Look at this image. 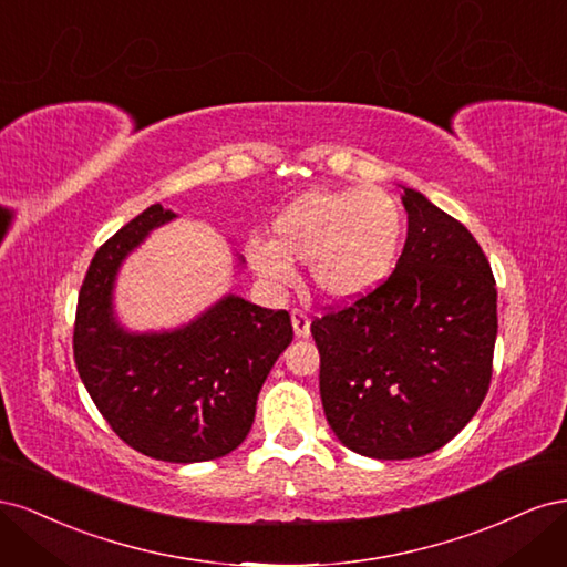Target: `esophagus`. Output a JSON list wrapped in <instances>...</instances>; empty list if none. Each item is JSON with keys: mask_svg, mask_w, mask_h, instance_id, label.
I'll return each instance as SVG.
<instances>
[{"mask_svg": "<svg viewBox=\"0 0 567 567\" xmlns=\"http://www.w3.org/2000/svg\"><path fill=\"white\" fill-rule=\"evenodd\" d=\"M290 323H293V331L298 338L310 336V317H307L302 310L290 312Z\"/></svg>", "mask_w": 567, "mask_h": 567, "instance_id": "obj_1", "label": "esophagus"}]
</instances>
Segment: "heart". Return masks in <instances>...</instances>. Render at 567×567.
Listing matches in <instances>:
<instances>
[{"label": "heart", "mask_w": 567, "mask_h": 567, "mask_svg": "<svg viewBox=\"0 0 567 567\" xmlns=\"http://www.w3.org/2000/svg\"><path fill=\"white\" fill-rule=\"evenodd\" d=\"M269 234V241L248 246V260L267 286H290L293 262H307L323 298L352 302L373 293L398 265L404 213L383 188H319L290 200Z\"/></svg>", "instance_id": "1"}]
</instances>
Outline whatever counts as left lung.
Returning a JSON list of instances; mask_svg holds the SVG:
<instances>
[{
    "instance_id": "1",
    "label": "left lung",
    "mask_w": 567,
    "mask_h": 567,
    "mask_svg": "<svg viewBox=\"0 0 567 567\" xmlns=\"http://www.w3.org/2000/svg\"><path fill=\"white\" fill-rule=\"evenodd\" d=\"M406 244L373 293L312 321L326 421L381 461L444 447L483 404L496 340L492 267L473 234L402 186Z\"/></svg>"
}]
</instances>
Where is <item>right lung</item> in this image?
I'll return each mask as SVG.
<instances>
[{
	"label": "right lung",
	"instance_id": "right-lung-1",
	"mask_svg": "<svg viewBox=\"0 0 567 567\" xmlns=\"http://www.w3.org/2000/svg\"><path fill=\"white\" fill-rule=\"evenodd\" d=\"M177 213L151 205L101 246L75 317V364L101 416L132 450L169 463L227 456L246 440L257 394L293 340L288 312L227 293L175 329L132 331L115 312L127 257ZM236 269L244 257L234 252Z\"/></svg>",
	"mask_w": 567,
	"mask_h": 567
}]
</instances>
